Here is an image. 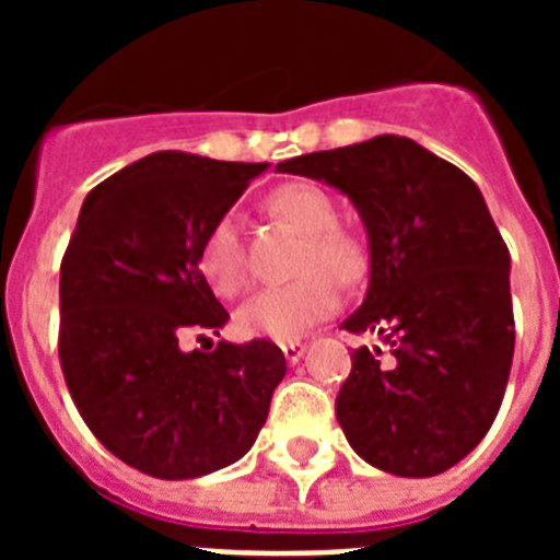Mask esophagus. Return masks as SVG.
<instances>
[{
    "label": "esophagus",
    "mask_w": 560,
    "mask_h": 560,
    "mask_svg": "<svg viewBox=\"0 0 560 560\" xmlns=\"http://www.w3.org/2000/svg\"><path fill=\"white\" fill-rule=\"evenodd\" d=\"M303 353H305V345L300 339L285 341V345H283V355H285V361H289V364H296V361L303 359Z\"/></svg>",
    "instance_id": "1"
}]
</instances>
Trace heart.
<instances>
[{"mask_svg":"<svg viewBox=\"0 0 560 560\" xmlns=\"http://www.w3.org/2000/svg\"><path fill=\"white\" fill-rule=\"evenodd\" d=\"M266 210L277 221L303 232L294 271L300 277L271 285L237 311V330L260 339L291 341L339 308V282L359 285L370 271L368 241L359 230L339 224L334 196L311 182H289L269 192ZM199 271L219 296H237L249 283V264L241 221L224 212L212 221L199 246Z\"/></svg>","mask_w":560,"mask_h":560,"instance_id":"b5f03b06","label":"heart"}]
</instances>
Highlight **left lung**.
Returning <instances> with one entry per match:
<instances>
[{"label":"left lung","instance_id":"obj_1","mask_svg":"<svg viewBox=\"0 0 560 560\" xmlns=\"http://www.w3.org/2000/svg\"><path fill=\"white\" fill-rule=\"evenodd\" d=\"M277 171L339 187L368 226L370 289L341 328L378 345L350 355L336 395L341 432L395 477L448 471L491 429L516 341L511 252L482 192L395 133Z\"/></svg>","mask_w":560,"mask_h":560}]
</instances>
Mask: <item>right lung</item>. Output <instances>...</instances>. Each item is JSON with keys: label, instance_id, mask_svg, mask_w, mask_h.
<instances>
[{"label": "right lung", "instance_id": "right-lung-1", "mask_svg": "<svg viewBox=\"0 0 560 560\" xmlns=\"http://www.w3.org/2000/svg\"><path fill=\"white\" fill-rule=\"evenodd\" d=\"M264 171L151 153L89 192L63 252V381L92 434L148 477H205L244 457L285 375L269 339L182 350L230 319L201 277L199 246Z\"/></svg>", "mask_w": 560, "mask_h": 560}]
</instances>
